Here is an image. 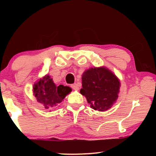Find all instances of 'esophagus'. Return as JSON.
I'll list each match as a JSON object with an SVG mask.
<instances>
[{
	"label": "esophagus",
	"mask_w": 156,
	"mask_h": 156,
	"mask_svg": "<svg viewBox=\"0 0 156 156\" xmlns=\"http://www.w3.org/2000/svg\"><path fill=\"white\" fill-rule=\"evenodd\" d=\"M71 87L74 90H78L79 89V85L77 84H71Z\"/></svg>",
	"instance_id": "1"
}]
</instances>
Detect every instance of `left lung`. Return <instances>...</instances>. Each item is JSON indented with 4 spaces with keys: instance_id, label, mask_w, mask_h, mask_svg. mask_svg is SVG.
Wrapping results in <instances>:
<instances>
[{
    "instance_id": "1",
    "label": "left lung",
    "mask_w": 156,
    "mask_h": 156,
    "mask_svg": "<svg viewBox=\"0 0 156 156\" xmlns=\"http://www.w3.org/2000/svg\"><path fill=\"white\" fill-rule=\"evenodd\" d=\"M119 88L118 78L105 67L91 68L82 74L80 93L94 110L105 112L109 109L118 98Z\"/></svg>"
}]
</instances>
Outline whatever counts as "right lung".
<instances>
[{
  "label": "right lung",
  "instance_id": "1",
  "mask_svg": "<svg viewBox=\"0 0 156 156\" xmlns=\"http://www.w3.org/2000/svg\"><path fill=\"white\" fill-rule=\"evenodd\" d=\"M33 91L37 101L45 109L50 110L56 108L72 89L64 85L57 87L50 76L47 75L34 85Z\"/></svg>",
  "mask_w": 156,
  "mask_h": 156
}]
</instances>
